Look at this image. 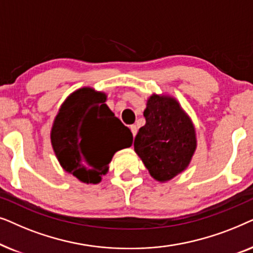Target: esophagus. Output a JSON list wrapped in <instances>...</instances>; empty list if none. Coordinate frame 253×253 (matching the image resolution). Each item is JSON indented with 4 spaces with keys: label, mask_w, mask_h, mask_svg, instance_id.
Returning <instances> with one entry per match:
<instances>
[{
    "label": "esophagus",
    "mask_w": 253,
    "mask_h": 253,
    "mask_svg": "<svg viewBox=\"0 0 253 253\" xmlns=\"http://www.w3.org/2000/svg\"><path fill=\"white\" fill-rule=\"evenodd\" d=\"M130 130H131V132H132V136H133V138L136 137L137 131H138V127H137L136 126H130Z\"/></svg>",
    "instance_id": "1"
}]
</instances>
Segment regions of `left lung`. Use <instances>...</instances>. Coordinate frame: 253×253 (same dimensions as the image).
I'll list each match as a JSON object with an SVG mask.
<instances>
[{"mask_svg": "<svg viewBox=\"0 0 253 253\" xmlns=\"http://www.w3.org/2000/svg\"><path fill=\"white\" fill-rule=\"evenodd\" d=\"M144 116L134 151L152 177L167 182L188 168L197 147L195 126L177 100L168 95H151Z\"/></svg>", "mask_w": 253, "mask_h": 253, "instance_id": "8db88e82", "label": "left lung"}]
</instances>
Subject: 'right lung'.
Wrapping results in <instances>:
<instances>
[{
	"label": "right lung",
	"instance_id": "1",
	"mask_svg": "<svg viewBox=\"0 0 253 253\" xmlns=\"http://www.w3.org/2000/svg\"><path fill=\"white\" fill-rule=\"evenodd\" d=\"M106 100L92 87L77 89L62 103L51 127V146L62 168L87 184L101 182L113 155L133 140Z\"/></svg>",
	"mask_w": 253,
	"mask_h": 253
}]
</instances>
